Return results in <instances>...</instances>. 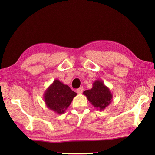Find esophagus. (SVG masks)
<instances>
[{
    "label": "esophagus",
    "instance_id": "34e87169",
    "mask_svg": "<svg viewBox=\"0 0 155 155\" xmlns=\"http://www.w3.org/2000/svg\"><path fill=\"white\" fill-rule=\"evenodd\" d=\"M83 91V87H79L77 90V92L78 94H82Z\"/></svg>",
    "mask_w": 155,
    "mask_h": 155
}]
</instances>
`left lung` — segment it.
Returning <instances> with one entry per match:
<instances>
[{
    "mask_svg": "<svg viewBox=\"0 0 155 155\" xmlns=\"http://www.w3.org/2000/svg\"><path fill=\"white\" fill-rule=\"evenodd\" d=\"M92 85V88L84 91L83 94L94 107L103 111L111 104L113 94L103 81L96 80Z\"/></svg>",
    "mask_w": 155,
    "mask_h": 155,
    "instance_id": "8db88e82",
    "label": "left lung"
}]
</instances>
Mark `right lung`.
Returning a JSON list of instances; mask_svg holds the SVG:
<instances>
[{"label":"right lung","instance_id":"add662e5","mask_svg":"<svg viewBox=\"0 0 155 155\" xmlns=\"http://www.w3.org/2000/svg\"><path fill=\"white\" fill-rule=\"evenodd\" d=\"M77 95L69 86L55 79L44 91V99L47 108L57 114H62Z\"/></svg>","mask_w":155,"mask_h":155}]
</instances>
